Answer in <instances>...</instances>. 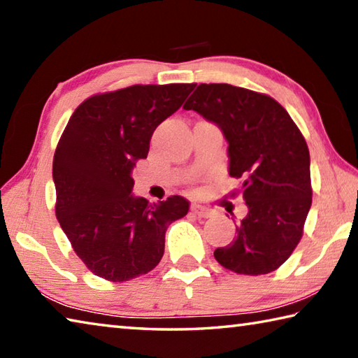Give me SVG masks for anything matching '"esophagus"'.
I'll return each instance as SVG.
<instances>
[{"label": "esophagus", "instance_id": "1", "mask_svg": "<svg viewBox=\"0 0 358 358\" xmlns=\"http://www.w3.org/2000/svg\"><path fill=\"white\" fill-rule=\"evenodd\" d=\"M191 211L194 215H197L199 217H210L211 215H213V210L207 208V207H202V205H197V203L191 205Z\"/></svg>", "mask_w": 358, "mask_h": 358}]
</instances>
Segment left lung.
<instances>
[{
    "label": "left lung",
    "instance_id": "obj_1",
    "mask_svg": "<svg viewBox=\"0 0 358 358\" xmlns=\"http://www.w3.org/2000/svg\"><path fill=\"white\" fill-rule=\"evenodd\" d=\"M213 121L229 143V175L241 181L248 215L237 237L215 250L224 268L266 275L286 262L311 208L310 150L280 102L229 83H201L183 106Z\"/></svg>",
    "mask_w": 358,
    "mask_h": 358
}]
</instances>
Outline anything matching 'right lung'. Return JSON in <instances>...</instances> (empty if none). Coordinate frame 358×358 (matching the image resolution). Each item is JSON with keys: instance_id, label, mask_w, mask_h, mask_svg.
<instances>
[{"instance_id": "1", "label": "right lung", "mask_w": 358, "mask_h": 358, "mask_svg": "<svg viewBox=\"0 0 358 358\" xmlns=\"http://www.w3.org/2000/svg\"><path fill=\"white\" fill-rule=\"evenodd\" d=\"M196 83L132 85L85 99L53 156L55 213L87 268L121 282L148 273L164 254L166 230L183 217L181 196L148 203L132 196L131 173L155 129L183 104Z\"/></svg>"}]
</instances>
